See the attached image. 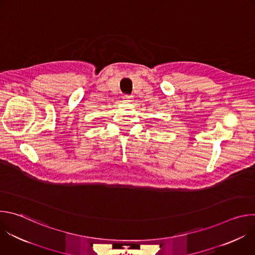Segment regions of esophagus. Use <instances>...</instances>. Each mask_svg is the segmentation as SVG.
I'll list each match as a JSON object with an SVG mask.
<instances>
[{"label": "esophagus", "instance_id": "esophagus-1", "mask_svg": "<svg viewBox=\"0 0 255 255\" xmlns=\"http://www.w3.org/2000/svg\"><path fill=\"white\" fill-rule=\"evenodd\" d=\"M123 100H124L125 102H132V96L125 95V96L123 97Z\"/></svg>", "mask_w": 255, "mask_h": 255}]
</instances>
